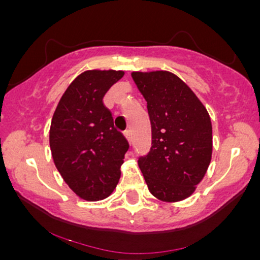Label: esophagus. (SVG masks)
<instances>
[{
  "label": "esophagus",
  "mask_w": 260,
  "mask_h": 260,
  "mask_svg": "<svg viewBox=\"0 0 260 260\" xmlns=\"http://www.w3.org/2000/svg\"><path fill=\"white\" fill-rule=\"evenodd\" d=\"M123 134H124V137H126V138H127V140H128V142H132V137H131V131H124V132H123Z\"/></svg>",
  "instance_id": "obj_1"
}]
</instances>
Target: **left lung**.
Listing matches in <instances>:
<instances>
[{
	"label": "left lung",
	"mask_w": 260,
	"mask_h": 260,
	"mask_svg": "<svg viewBox=\"0 0 260 260\" xmlns=\"http://www.w3.org/2000/svg\"><path fill=\"white\" fill-rule=\"evenodd\" d=\"M147 101L151 148L138 165L149 190L162 202L192 194L209 168L213 128L209 113L183 80L168 71L133 72Z\"/></svg>",
	"instance_id": "left-lung-1"
}]
</instances>
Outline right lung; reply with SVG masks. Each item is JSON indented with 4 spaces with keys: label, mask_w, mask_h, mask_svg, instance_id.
I'll return each instance as SVG.
<instances>
[{
    "label": "right lung",
    "mask_w": 260,
    "mask_h": 260,
    "mask_svg": "<svg viewBox=\"0 0 260 260\" xmlns=\"http://www.w3.org/2000/svg\"><path fill=\"white\" fill-rule=\"evenodd\" d=\"M123 71H85L62 95L50 127V148L66 183L82 199H105L121 177L129 144L103 99Z\"/></svg>",
    "instance_id": "obj_1"
}]
</instances>
